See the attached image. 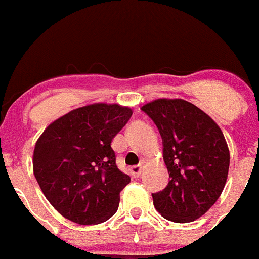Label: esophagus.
I'll list each match as a JSON object with an SVG mask.
<instances>
[{"mask_svg": "<svg viewBox=\"0 0 259 259\" xmlns=\"http://www.w3.org/2000/svg\"><path fill=\"white\" fill-rule=\"evenodd\" d=\"M143 170V165L142 164H138V165H133L132 168H130V173H132L133 176H134L135 178H138L140 176V173H142Z\"/></svg>", "mask_w": 259, "mask_h": 259, "instance_id": "1", "label": "esophagus"}]
</instances>
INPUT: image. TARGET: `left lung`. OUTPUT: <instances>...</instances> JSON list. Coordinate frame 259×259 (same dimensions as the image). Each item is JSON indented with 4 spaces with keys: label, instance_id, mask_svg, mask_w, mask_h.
<instances>
[{
    "label": "left lung",
    "instance_id": "1",
    "mask_svg": "<svg viewBox=\"0 0 259 259\" xmlns=\"http://www.w3.org/2000/svg\"><path fill=\"white\" fill-rule=\"evenodd\" d=\"M155 122L163 140L169 182L153 193L164 219L191 223L206 214L225 187L230 153L219 125L191 102L157 99L142 107Z\"/></svg>",
    "mask_w": 259,
    "mask_h": 259
}]
</instances>
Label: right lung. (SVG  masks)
I'll return each mask as SVG.
<instances>
[{
	"label": "right lung",
	"mask_w": 259,
	"mask_h": 259,
	"mask_svg": "<svg viewBox=\"0 0 259 259\" xmlns=\"http://www.w3.org/2000/svg\"><path fill=\"white\" fill-rule=\"evenodd\" d=\"M133 110L119 104L78 107L50 122L35 143L32 170L62 217L96 225L117 211L130 177L117 168L111 143Z\"/></svg>",
	"instance_id": "1"
}]
</instances>
